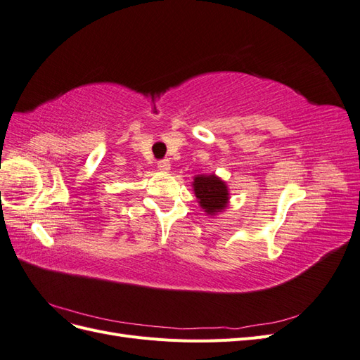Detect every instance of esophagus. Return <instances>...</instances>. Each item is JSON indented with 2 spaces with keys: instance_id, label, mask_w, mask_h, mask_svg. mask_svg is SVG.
Segmentation results:
<instances>
[{
  "instance_id": "esophagus-1",
  "label": "esophagus",
  "mask_w": 360,
  "mask_h": 360,
  "mask_svg": "<svg viewBox=\"0 0 360 360\" xmlns=\"http://www.w3.org/2000/svg\"><path fill=\"white\" fill-rule=\"evenodd\" d=\"M158 168L162 171V172H168L171 169V162L168 159H162L158 162Z\"/></svg>"
}]
</instances>
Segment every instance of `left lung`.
<instances>
[{
	"instance_id": "1",
	"label": "left lung",
	"mask_w": 360,
	"mask_h": 360,
	"mask_svg": "<svg viewBox=\"0 0 360 360\" xmlns=\"http://www.w3.org/2000/svg\"><path fill=\"white\" fill-rule=\"evenodd\" d=\"M193 191L200 205L209 214H216L226 207L228 189L225 183L216 176H198L193 180Z\"/></svg>"
}]
</instances>
